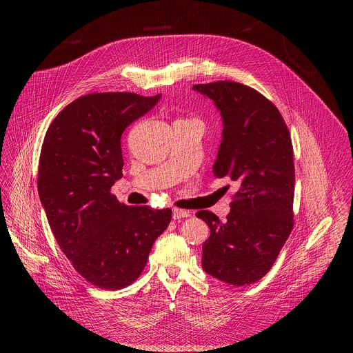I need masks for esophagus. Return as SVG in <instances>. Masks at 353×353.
I'll return each instance as SVG.
<instances>
[{"instance_id": "obj_1", "label": "esophagus", "mask_w": 353, "mask_h": 353, "mask_svg": "<svg viewBox=\"0 0 353 353\" xmlns=\"http://www.w3.org/2000/svg\"><path fill=\"white\" fill-rule=\"evenodd\" d=\"M189 216H190V212H189V210L179 209V208H174V209H172V219H174V220L185 219V217H189Z\"/></svg>"}]
</instances>
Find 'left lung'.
I'll use <instances>...</instances> for the list:
<instances>
[{"label":"left lung","mask_w":353,"mask_h":353,"mask_svg":"<svg viewBox=\"0 0 353 353\" xmlns=\"http://www.w3.org/2000/svg\"><path fill=\"white\" fill-rule=\"evenodd\" d=\"M223 118V140L213 174L236 183L225 221L200 210L210 228L202 245V269L212 277L246 285L273 266L294 227L295 165L288 128L277 107L235 81L196 84Z\"/></svg>","instance_id":"left-lung-1"}]
</instances>
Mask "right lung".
I'll return each instance as SVG.
<instances>
[{"mask_svg":"<svg viewBox=\"0 0 353 353\" xmlns=\"http://www.w3.org/2000/svg\"><path fill=\"white\" fill-rule=\"evenodd\" d=\"M161 98L94 92L69 103L51 122L41 151L39 199L54 238L92 285L117 291L141 274L171 209L129 206L111 194L122 178L121 137Z\"/></svg>","mask_w":353,"mask_h":353,"instance_id":"1","label":"right lung"}]
</instances>
